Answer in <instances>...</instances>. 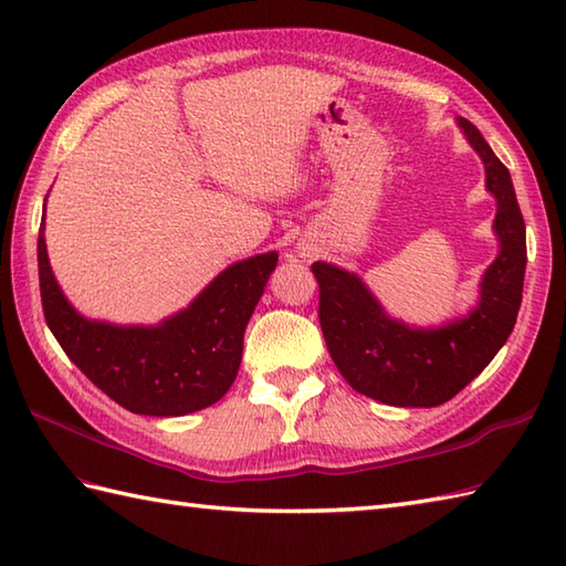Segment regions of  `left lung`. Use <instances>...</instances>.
<instances>
[{"label": "left lung", "instance_id": "left-lung-1", "mask_svg": "<svg viewBox=\"0 0 566 566\" xmlns=\"http://www.w3.org/2000/svg\"><path fill=\"white\" fill-rule=\"evenodd\" d=\"M457 126L484 163L486 191L496 199L499 255L479 282L476 304L442 326H408L391 318L355 272L314 262L321 286L318 318L335 367L369 399L432 408L460 394L509 340L523 302L525 223L511 172L467 118Z\"/></svg>", "mask_w": 566, "mask_h": 566}]
</instances>
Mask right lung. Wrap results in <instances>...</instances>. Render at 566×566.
<instances>
[{
    "instance_id": "add662e5",
    "label": "right lung",
    "mask_w": 566,
    "mask_h": 566,
    "mask_svg": "<svg viewBox=\"0 0 566 566\" xmlns=\"http://www.w3.org/2000/svg\"><path fill=\"white\" fill-rule=\"evenodd\" d=\"M39 231V280L45 323L94 387L140 416H187L231 389L243 335L280 255L262 252L228 264L187 308L155 326H118L82 316L67 302Z\"/></svg>"
}]
</instances>
